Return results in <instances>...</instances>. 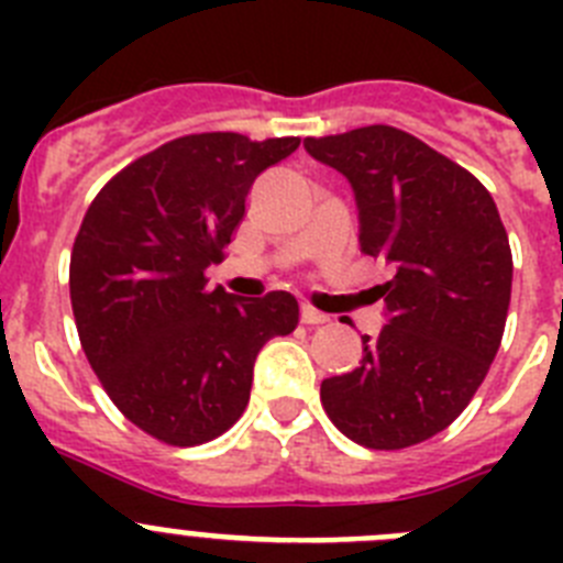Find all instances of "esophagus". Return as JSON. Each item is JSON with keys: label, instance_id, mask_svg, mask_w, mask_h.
Listing matches in <instances>:
<instances>
[{"label": "esophagus", "instance_id": "34e87169", "mask_svg": "<svg viewBox=\"0 0 563 563\" xmlns=\"http://www.w3.org/2000/svg\"><path fill=\"white\" fill-rule=\"evenodd\" d=\"M301 321L310 327H321V324H330V316L318 312L316 307H310V305H301Z\"/></svg>", "mask_w": 563, "mask_h": 563}]
</instances>
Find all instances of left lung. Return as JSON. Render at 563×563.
Returning <instances> with one entry per match:
<instances>
[{"label":"left lung","instance_id":"left-lung-1","mask_svg":"<svg viewBox=\"0 0 563 563\" xmlns=\"http://www.w3.org/2000/svg\"><path fill=\"white\" fill-rule=\"evenodd\" d=\"M350 180L357 242L391 265L377 287L386 327L363 335L346 375L321 383L338 431L377 451L449 429L485 380L510 307L514 256L494 197L474 174L395 126L307 137Z\"/></svg>","mask_w":563,"mask_h":563}]
</instances>
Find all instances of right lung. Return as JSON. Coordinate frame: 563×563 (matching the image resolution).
I'll list each match as a JSON object with an SVG mask.
<instances>
[{"mask_svg": "<svg viewBox=\"0 0 563 563\" xmlns=\"http://www.w3.org/2000/svg\"><path fill=\"white\" fill-rule=\"evenodd\" d=\"M298 137L186 134L143 154L101 188L69 256L78 338L107 395L168 445L220 437L251 400L253 363L290 335V292L239 298L206 271L245 217L253 180Z\"/></svg>", "mask_w": 563, "mask_h": 563, "instance_id": "obj_1", "label": "right lung"}]
</instances>
